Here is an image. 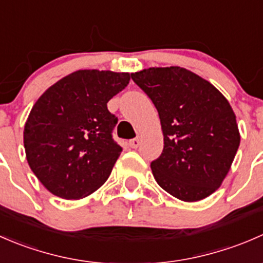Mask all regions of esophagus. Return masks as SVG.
Returning a JSON list of instances; mask_svg holds the SVG:
<instances>
[{
    "mask_svg": "<svg viewBox=\"0 0 263 263\" xmlns=\"http://www.w3.org/2000/svg\"><path fill=\"white\" fill-rule=\"evenodd\" d=\"M140 144H141V139H140V137H136V139L129 140V142H128L129 147H132V148H137L140 146Z\"/></svg>",
    "mask_w": 263,
    "mask_h": 263,
    "instance_id": "1",
    "label": "esophagus"
}]
</instances>
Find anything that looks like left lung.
Masks as SVG:
<instances>
[{"mask_svg": "<svg viewBox=\"0 0 263 263\" xmlns=\"http://www.w3.org/2000/svg\"><path fill=\"white\" fill-rule=\"evenodd\" d=\"M155 105L164 148L151 161L155 181L187 202L215 192L239 147L237 119L224 95L182 67H153L131 73Z\"/></svg>", "mask_w": 263, "mask_h": 263, "instance_id": "1", "label": "left lung"}]
</instances>
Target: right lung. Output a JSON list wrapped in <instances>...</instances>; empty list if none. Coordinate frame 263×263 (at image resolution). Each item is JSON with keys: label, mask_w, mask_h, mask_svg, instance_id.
Here are the masks:
<instances>
[{"label": "right lung", "mask_w": 263, "mask_h": 263, "mask_svg": "<svg viewBox=\"0 0 263 263\" xmlns=\"http://www.w3.org/2000/svg\"><path fill=\"white\" fill-rule=\"evenodd\" d=\"M129 79L127 72L76 71L34 104L24 128L26 159L53 195L79 200L110 176L122 147L113 139L118 118L107 103Z\"/></svg>", "instance_id": "obj_1"}]
</instances>
